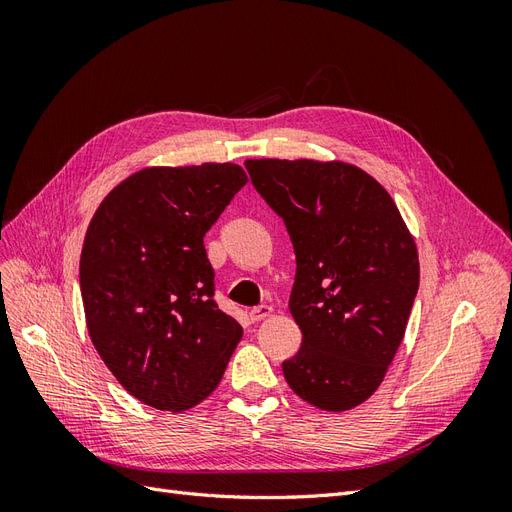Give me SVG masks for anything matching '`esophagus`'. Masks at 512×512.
Returning a JSON list of instances; mask_svg holds the SVG:
<instances>
[{
    "label": "esophagus",
    "mask_w": 512,
    "mask_h": 512,
    "mask_svg": "<svg viewBox=\"0 0 512 512\" xmlns=\"http://www.w3.org/2000/svg\"><path fill=\"white\" fill-rule=\"evenodd\" d=\"M271 312H273V307L258 305V307L250 309V318H252V322H260V320H265L267 316H271Z\"/></svg>",
    "instance_id": "1"
}]
</instances>
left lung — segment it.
<instances>
[{"instance_id": "left-lung-1", "label": "left lung", "mask_w": 512, "mask_h": 512, "mask_svg": "<svg viewBox=\"0 0 512 512\" xmlns=\"http://www.w3.org/2000/svg\"><path fill=\"white\" fill-rule=\"evenodd\" d=\"M256 192L290 235V314L299 352L282 363L307 404L344 412L374 393L418 292L414 239L382 185L344 162L247 160Z\"/></svg>"}]
</instances>
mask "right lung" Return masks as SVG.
Instances as JSON below:
<instances>
[{
	"label": "right lung",
	"mask_w": 512,
	"mask_h": 512,
	"mask_svg": "<svg viewBox=\"0 0 512 512\" xmlns=\"http://www.w3.org/2000/svg\"><path fill=\"white\" fill-rule=\"evenodd\" d=\"M247 183L237 164L138 170L87 228L81 297L106 367L143 404L181 412L220 384L243 329L215 297L203 237Z\"/></svg>",
	"instance_id": "right-lung-1"
}]
</instances>
